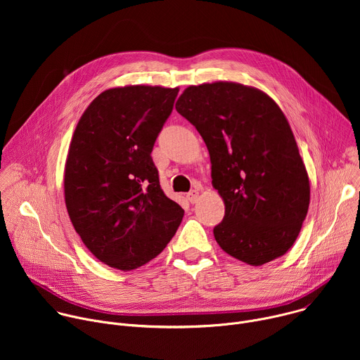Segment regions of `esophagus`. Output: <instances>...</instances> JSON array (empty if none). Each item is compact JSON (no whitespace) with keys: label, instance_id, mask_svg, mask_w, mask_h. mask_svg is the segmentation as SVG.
Here are the masks:
<instances>
[{"label":"esophagus","instance_id":"1","mask_svg":"<svg viewBox=\"0 0 360 360\" xmlns=\"http://www.w3.org/2000/svg\"><path fill=\"white\" fill-rule=\"evenodd\" d=\"M186 198H188V200H189L191 203H195V202L199 199V191H196V189L191 191V192L186 195Z\"/></svg>","mask_w":360,"mask_h":360}]
</instances>
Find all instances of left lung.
<instances>
[{
	"label": "left lung",
	"mask_w": 360,
	"mask_h": 360,
	"mask_svg": "<svg viewBox=\"0 0 360 360\" xmlns=\"http://www.w3.org/2000/svg\"><path fill=\"white\" fill-rule=\"evenodd\" d=\"M176 111L207 143L212 185L225 203L214 228L233 258L261 266L295 243L311 200V185L290 125L264 91L218 81L188 86Z\"/></svg>",
	"instance_id": "obj_1"
}]
</instances>
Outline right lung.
<instances>
[{"instance_id":"right-lung-1","label":"right lung","mask_w":360,"mask_h":360,"mask_svg":"<svg viewBox=\"0 0 360 360\" xmlns=\"http://www.w3.org/2000/svg\"><path fill=\"white\" fill-rule=\"evenodd\" d=\"M178 91L110 88L74 131L64 171L67 211L84 245L111 268L132 271L155 258L184 218L161 189L150 158Z\"/></svg>"}]
</instances>
